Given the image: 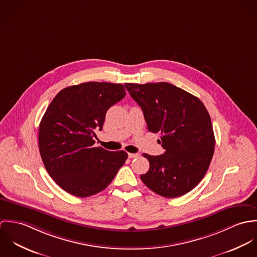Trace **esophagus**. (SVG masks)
Wrapping results in <instances>:
<instances>
[{
    "mask_svg": "<svg viewBox=\"0 0 257 257\" xmlns=\"http://www.w3.org/2000/svg\"><path fill=\"white\" fill-rule=\"evenodd\" d=\"M138 156H139L138 153H128V158H136Z\"/></svg>",
    "mask_w": 257,
    "mask_h": 257,
    "instance_id": "34e87169",
    "label": "esophagus"
}]
</instances>
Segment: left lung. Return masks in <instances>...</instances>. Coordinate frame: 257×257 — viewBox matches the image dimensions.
I'll return each instance as SVG.
<instances>
[{
    "label": "left lung",
    "instance_id": "8db88e82",
    "mask_svg": "<svg viewBox=\"0 0 257 257\" xmlns=\"http://www.w3.org/2000/svg\"><path fill=\"white\" fill-rule=\"evenodd\" d=\"M144 111L147 130L160 133L164 154L144 156L149 170L141 179L166 198L183 196L204 178L215 151L210 114L194 95L170 83L124 84Z\"/></svg>",
    "mask_w": 257,
    "mask_h": 257
}]
</instances>
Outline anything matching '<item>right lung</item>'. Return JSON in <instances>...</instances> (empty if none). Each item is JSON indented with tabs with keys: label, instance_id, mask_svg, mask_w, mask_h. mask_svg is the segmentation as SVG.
<instances>
[{
	"label": "right lung",
	"instance_id": "1",
	"mask_svg": "<svg viewBox=\"0 0 257 257\" xmlns=\"http://www.w3.org/2000/svg\"><path fill=\"white\" fill-rule=\"evenodd\" d=\"M125 96L121 84L87 82L61 90L39 123L38 147L50 177L60 188L85 198L103 191L124 164L127 153L94 147L106 112Z\"/></svg>",
	"mask_w": 257,
	"mask_h": 257
}]
</instances>
